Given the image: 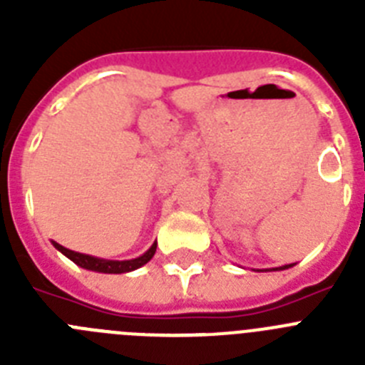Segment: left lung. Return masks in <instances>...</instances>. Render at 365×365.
<instances>
[{
  "label": "left lung",
  "mask_w": 365,
  "mask_h": 365,
  "mask_svg": "<svg viewBox=\"0 0 365 365\" xmlns=\"http://www.w3.org/2000/svg\"><path fill=\"white\" fill-rule=\"evenodd\" d=\"M289 267H292V265H283V267H276V269H272V270H285V269H289Z\"/></svg>",
  "instance_id": "obj_1"
}]
</instances>
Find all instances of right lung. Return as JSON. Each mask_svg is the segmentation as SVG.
<instances>
[{
    "instance_id": "right-lung-1",
    "label": "right lung",
    "mask_w": 365,
    "mask_h": 365,
    "mask_svg": "<svg viewBox=\"0 0 365 365\" xmlns=\"http://www.w3.org/2000/svg\"><path fill=\"white\" fill-rule=\"evenodd\" d=\"M54 247L63 254V256L69 257L73 263H76L78 267L87 270H95V272H104V274H122V272H131V270L138 269V267L146 265L148 261L153 257L155 250H157V243H153L150 247V250L143 254V256L135 257V259H125V261H115V259H102V257L95 256H87V254L74 252V250H69V248L62 247V245L54 243Z\"/></svg>"
}]
</instances>
